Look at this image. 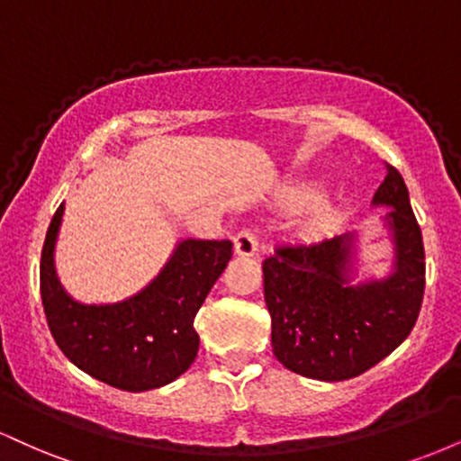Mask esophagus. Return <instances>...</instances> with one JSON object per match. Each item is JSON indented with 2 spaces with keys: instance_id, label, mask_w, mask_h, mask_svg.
<instances>
[{
  "instance_id": "obj_1",
  "label": "esophagus",
  "mask_w": 461,
  "mask_h": 461,
  "mask_svg": "<svg viewBox=\"0 0 461 461\" xmlns=\"http://www.w3.org/2000/svg\"><path fill=\"white\" fill-rule=\"evenodd\" d=\"M258 247H260V234L256 227H245L234 238V249L238 256H256Z\"/></svg>"
}]
</instances>
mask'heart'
I'll use <instances>...</instances> for the list:
<instances>
[{
	"label": "heart",
	"mask_w": 461,
	"mask_h": 461,
	"mask_svg": "<svg viewBox=\"0 0 461 461\" xmlns=\"http://www.w3.org/2000/svg\"><path fill=\"white\" fill-rule=\"evenodd\" d=\"M288 199H290V203H294V205H305V203H312V201L316 199V194H314V190H293ZM325 221H327V212L325 210H321V212H316L312 225L321 227V225H325Z\"/></svg>",
	"instance_id": "1"
}]
</instances>
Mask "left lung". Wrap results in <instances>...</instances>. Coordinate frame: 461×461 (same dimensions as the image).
Segmentation results:
<instances>
[{
  "instance_id": "obj_1",
  "label": "left lung",
  "mask_w": 461,
  "mask_h": 461,
  "mask_svg": "<svg viewBox=\"0 0 461 461\" xmlns=\"http://www.w3.org/2000/svg\"><path fill=\"white\" fill-rule=\"evenodd\" d=\"M375 203L394 208L396 271L385 282L348 285V236L285 242L262 262L273 353L293 373L321 382L357 377L414 330L425 294V247L403 177L388 162Z\"/></svg>"
}]
</instances>
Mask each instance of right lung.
<instances>
[{
  "instance_id": "1",
  "label": "right lung",
  "mask_w": 461,
  "mask_h": 461,
  "mask_svg": "<svg viewBox=\"0 0 461 461\" xmlns=\"http://www.w3.org/2000/svg\"><path fill=\"white\" fill-rule=\"evenodd\" d=\"M62 205L41 251V299L60 351L99 382L128 393L160 388L194 362V316L227 262L230 240H184L176 256L140 294L116 305H82L58 284L51 251Z\"/></svg>"
}]
</instances>
